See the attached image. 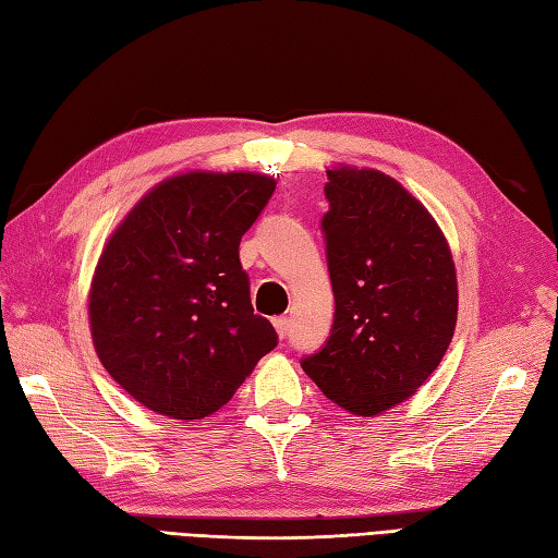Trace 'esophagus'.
<instances>
[{"label": "esophagus", "mask_w": 558, "mask_h": 558, "mask_svg": "<svg viewBox=\"0 0 558 558\" xmlns=\"http://www.w3.org/2000/svg\"><path fill=\"white\" fill-rule=\"evenodd\" d=\"M274 326H276V330H278L280 338L284 340V335H288V328H290V320H288V316H278V318H274Z\"/></svg>", "instance_id": "34e87169"}]
</instances>
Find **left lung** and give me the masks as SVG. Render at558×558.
I'll use <instances>...</instances> for the list:
<instances>
[{
	"mask_svg": "<svg viewBox=\"0 0 558 558\" xmlns=\"http://www.w3.org/2000/svg\"><path fill=\"white\" fill-rule=\"evenodd\" d=\"M326 173L335 320L302 368L335 404L375 416L442 361L457 328V270L442 230L397 180L349 166Z\"/></svg>",
	"mask_w": 558,
	"mask_h": 558,
	"instance_id": "obj_1",
	"label": "left lung"
}]
</instances>
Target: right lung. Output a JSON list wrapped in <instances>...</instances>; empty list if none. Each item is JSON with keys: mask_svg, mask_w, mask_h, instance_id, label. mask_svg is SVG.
Wrapping results in <instances>:
<instances>
[{"mask_svg": "<svg viewBox=\"0 0 558 558\" xmlns=\"http://www.w3.org/2000/svg\"><path fill=\"white\" fill-rule=\"evenodd\" d=\"M276 180L185 173L137 202L101 252L89 328L101 366L142 407L197 421L235 395L278 344L254 314L240 240Z\"/></svg>", "mask_w": 558, "mask_h": 558, "instance_id": "add662e5", "label": "right lung"}]
</instances>
